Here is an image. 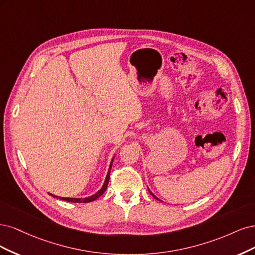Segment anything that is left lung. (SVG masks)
<instances>
[{"instance_id":"8db88e82","label":"left lung","mask_w":255,"mask_h":255,"mask_svg":"<svg viewBox=\"0 0 255 255\" xmlns=\"http://www.w3.org/2000/svg\"><path fill=\"white\" fill-rule=\"evenodd\" d=\"M148 191H149V188H148ZM149 193H150V194H151V195H152V197H154V198H155V199H157V200H160V199H159V198H158V197H155V196H154V195H153V194H152V193H151V192H150V191H149ZM160 201H161V200H160Z\"/></svg>"}]
</instances>
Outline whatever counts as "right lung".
Returning <instances> with one entry per match:
<instances>
[{"label":"right lung","mask_w":255,"mask_h":255,"mask_svg":"<svg viewBox=\"0 0 255 255\" xmlns=\"http://www.w3.org/2000/svg\"><path fill=\"white\" fill-rule=\"evenodd\" d=\"M113 160L114 158L112 159L111 163H110V166H109V169H108V174H107L106 176V179H105V182L103 184V186L101 187V190L96 192L94 195L92 196H89V197H86V198H68V197H58V196H55V195H52L48 193V195H51L53 197H56V198H59L61 200H64V201H69V202H74V203H87V202H91V201H94L96 200L98 197H101L107 190V186H108V183H109V178H110V170H111V167H112V163H113Z\"/></svg>","instance_id":"add662e5"}]
</instances>
